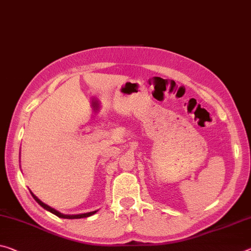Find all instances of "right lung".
Returning a JSON list of instances; mask_svg holds the SVG:
<instances>
[{"mask_svg":"<svg viewBox=\"0 0 251 251\" xmlns=\"http://www.w3.org/2000/svg\"><path fill=\"white\" fill-rule=\"evenodd\" d=\"M31 194H32V197H33L34 200L37 201L38 203L42 206V208H45L46 210H48V211H50L51 213L55 214V216L59 217V218H65V219H81V218H87V217H90V216H93L94 213H96V211H93V212H88V213L75 214V216H68V214H62V213H60V212H58L57 210H54V209H52V208H50V206H49V205H47L46 203H43L42 201H40L39 199H38L37 197H35L32 192H31Z\"/></svg>","mask_w":251,"mask_h":251,"instance_id":"right-lung-1","label":"right lung"}]
</instances>
